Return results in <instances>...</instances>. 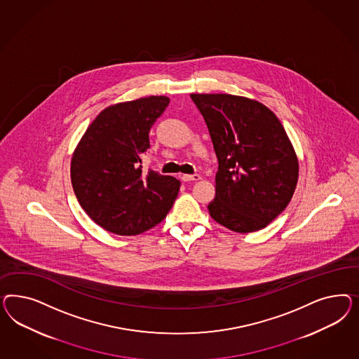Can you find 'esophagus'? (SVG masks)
I'll return each mask as SVG.
<instances>
[{
  "mask_svg": "<svg viewBox=\"0 0 359 359\" xmlns=\"http://www.w3.org/2000/svg\"><path fill=\"white\" fill-rule=\"evenodd\" d=\"M201 179V176L200 175H183L182 176V180L183 182H197V180H200Z\"/></svg>",
  "mask_w": 359,
  "mask_h": 359,
  "instance_id": "esophagus-1",
  "label": "esophagus"
}]
</instances>
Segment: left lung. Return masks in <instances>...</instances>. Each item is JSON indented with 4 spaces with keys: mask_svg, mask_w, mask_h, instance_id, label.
Returning <instances> with one entry per match:
<instances>
[{
    "mask_svg": "<svg viewBox=\"0 0 359 359\" xmlns=\"http://www.w3.org/2000/svg\"><path fill=\"white\" fill-rule=\"evenodd\" d=\"M217 155L210 217L237 233L266 228L290 204L299 162L280 121L250 98L192 93Z\"/></svg>",
    "mask_w": 359,
    "mask_h": 359,
    "instance_id": "1",
    "label": "left lung"
}]
</instances>
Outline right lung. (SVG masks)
Here are the masks:
<instances>
[{
    "label": "right lung",
    "mask_w": 359,
    "mask_h": 359,
    "mask_svg": "<svg viewBox=\"0 0 359 359\" xmlns=\"http://www.w3.org/2000/svg\"><path fill=\"white\" fill-rule=\"evenodd\" d=\"M170 104L150 96L104 109L89 125L71 161V182L79 204L101 228L135 236L163 219L174 205L180 182L150 170L142 155L149 133Z\"/></svg>",
    "instance_id": "1"
}]
</instances>
